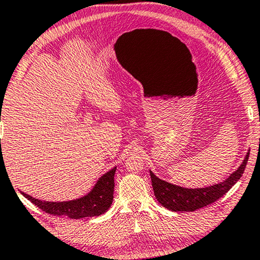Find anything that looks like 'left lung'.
I'll return each instance as SVG.
<instances>
[{"mask_svg":"<svg viewBox=\"0 0 260 260\" xmlns=\"http://www.w3.org/2000/svg\"><path fill=\"white\" fill-rule=\"evenodd\" d=\"M248 155H250V149L245 155V159L240 164V166L228 179L218 182V184L207 186V187H181V186L161 180L152 171H149L155 198L164 207L174 212H193L207 206L221 198L239 180L244 173L245 167H246Z\"/></svg>","mask_w":260,"mask_h":260,"instance_id":"left-lung-1","label":"left lung"}]
</instances>
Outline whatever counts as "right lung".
<instances>
[{"mask_svg": "<svg viewBox=\"0 0 260 260\" xmlns=\"http://www.w3.org/2000/svg\"><path fill=\"white\" fill-rule=\"evenodd\" d=\"M116 167L101 175L93 188L87 194L67 202H46L22 192L21 194L41 208L42 211L54 215H66L71 219L96 217L108 211L113 202L114 193V174Z\"/></svg>", "mask_w": 260, "mask_h": 260, "instance_id": "1", "label": "right lung"}]
</instances>
